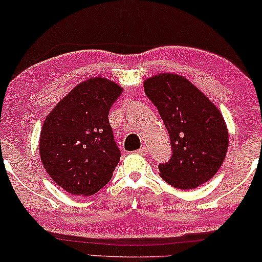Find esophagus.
I'll return each instance as SVG.
<instances>
[{
	"instance_id": "1",
	"label": "esophagus",
	"mask_w": 262,
	"mask_h": 262,
	"mask_svg": "<svg viewBox=\"0 0 262 262\" xmlns=\"http://www.w3.org/2000/svg\"><path fill=\"white\" fill-rule=\"evenodd\" d=\"M137 153H138V154H141V155L147 154V148H146L145 146H143V147H140L138 150H137Z\"/></svg>"
}]
</instances>
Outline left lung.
Instances as JSON below:
<instances>
[{"label":"left lung","mask_w":262,"mask_h":262,"mask_svg":"<svg viewBox=\"0 0 262 262\" xmlns=\"http://www.w3.org/2000/svg\"><path fill=\"white\" fill-rule=\"evenodd\" d=\"M170 137L172 155L159 164L160 176L180 190L209 181L227 155V124L216 105L186 78L160 73L144 81Z\"/></svg>","instance_id":"left-lung-1"}]
</instances>
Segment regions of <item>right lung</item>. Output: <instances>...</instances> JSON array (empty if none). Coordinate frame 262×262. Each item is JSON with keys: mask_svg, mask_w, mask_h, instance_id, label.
Returning a JSON list of instances; mask_svg holds the SVG:
<instances>
[{"mask_svg": "<svg viewBox=\"0 0 262 262\" xmlns=\"http://www.w3.org/2000/svg\"><path fill=\"white\" fill-rule=\"evenodd\" d=\"M123 89L107 78L78 84L46 117L41 162L68 193L92 195L112 180L121 159L108 114Z\"/></svg>", "mask_w": 262, "mask_h": 262, "instance_id": "right-lung-1", "label": "right lung"}]
</instances>
